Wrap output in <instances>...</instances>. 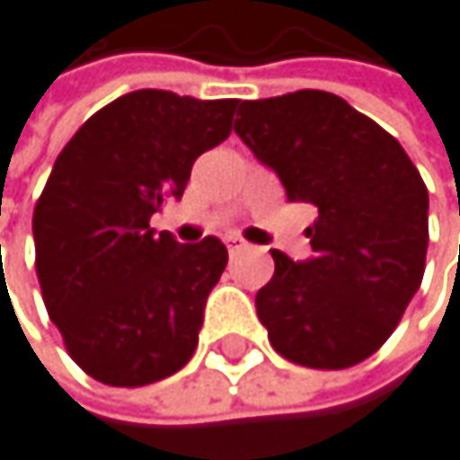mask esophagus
Instances as JSON below:
<instances>
[{"mask_svg": "<svg viewBox=\"0 0 460 460\" xmlns=\"http://www.w3.org/2000/svg\"><path fill=\"white\" fill-rule=\"evenodd\" d=\"M226 248H228V253H240V251L248 248V243L243 237H237V234H228L226 237Z\"/></svg>", "mask_w": 460, "mask_h": 460, "instance_id": "esophagus-1", "label": "esophagus"}]
</instances>
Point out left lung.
<instances>
[{
	"instance_id": "1",
	"label": "left lung",
	"mask_w": 460,
	"mask_h": 460,
	"mask_svg": "<svg viewBox=\"0 0 460 460\" xmlns=\"http://www.w3.org/2000/svg\"><path fill=\"white\" fill-rule=\"evenodd\" d=\"M234 131L270 166L288 201L318 207L313 256L272 251L256 294L272 348L310 369H348L396 329L420 288L429 190L404 147L329 91L237 102Z\"/></svg>"
}]
</instances>
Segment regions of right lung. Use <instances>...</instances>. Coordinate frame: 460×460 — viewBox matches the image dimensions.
I'll return each mask as SVG.
<instances>
[{
    "mask_svg": "<svg viewBox=\"0 0 460 460\" xmlns=\"http://www.w3.org/2000/svg\"><path fill=\"white\" fill-rule=\"evenodd\" d=\"M237 99L131 91L93 112L58 153L34 207L37 278L75 364L115 388L182 369L228 253L150 228L193 161L232 134Z\"/></svg>",
    "mask_w": 460,
    "mask_h": 460,
    "instance_id": "right-lung-1",
    "label": "right lung"
}]
</instances>
